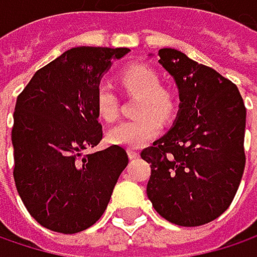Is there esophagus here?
Listing matches in <instances>:
<instances>
[{
  "label": "esophagus",
  "instance_id": "34e87169",
  "mask_svg": "<svg viewBox=\"0 0 257 257\" xmlns=\"http://www.w3.org/2000/svg\"><path fill=\"white\" fill-rule=\"evenodd\" d=\"M128 156L129 159H135V158H138V152L135 149H128Z\"/></svg>",
  "mask_w": 257,
  "mask_h": 257
}]
</instances>
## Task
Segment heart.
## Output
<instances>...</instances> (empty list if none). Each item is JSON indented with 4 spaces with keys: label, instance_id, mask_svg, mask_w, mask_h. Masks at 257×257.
Wrapping results in <instances>:
<instances>
[{
    "label": "heart",
    "instance_id": "1",
    "mask_svg": "<svg viewBox=\"0 0 257 257\" xmlns=\"http://www.w3.org/2000/svg\"><path fill=\"white\" fill-rule=\"evenodd\" d=\"M123 87L140 99L135 107L138 117L120 122L108 131V141L116 146L140 147L156 137L163 120H170L176 113V98L171 90L161 86L159 74L144 64H132L120 73ZM95 107L105 122H113L119 114V99L105 81L99 83L95 92Z\"/></svg>",
    "mask_w": 257,
    "mask_h": 257
}]
</instances>
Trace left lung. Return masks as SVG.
<instances>
[{"mask_svg":"<svg viewBox=\"0 0 257 257\" xmlns=\"http://www.w3.org/2000/svg\"><path fill=\"white\" fill-rule=\"evenodd\" d=\"M159 64L174 77L180 110L173 128L141 152L150 164L147 196L179 226L213 222L231 205L245 167V107L238 87L176 49Z\"/></svg>","mask_w":257,"mask_h":257,"instance_id":"1","label":"left lung"}]
</instances>
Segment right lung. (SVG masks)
Here are the masks:
<instances>
[{"instance_id": "add662e5", "label": "right lung", "mask_w": 257, "mask_h": 257, "mask_svg": "<svg viewBox=\"0 0 257 257\" xmlns=\"http://www.w3.org/2000/svg\"><path fill=\"white\" fill-rule=\"evenodd\" d=\"M126 47H74L40 68L15 107L13 177L29 214L44 228L77 233L105 211L126 150L110 146L83 155L102 140L95 92L111 59Z\"/></svg>"}]
</instances>
